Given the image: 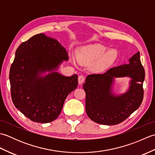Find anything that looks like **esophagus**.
Here are the masks:
<instances>
[{
  "mask_svg": "<svg viewBox=\"0 0 155 155\" xmlns=\"http://www.w3.org/2000/svg\"><path fill=\"white\" fill-rule=\"evenodd\" d=\"M78 84H81L82 83H83L84 82V81H85V78H84V77H83V76L80 75V76H78Z\"/></svg>",
  "mask_w": 155,
  "mask_h": 155,
  "instance_id": "esophagus-1",
  "label": "esophagus"
}]
</instances>
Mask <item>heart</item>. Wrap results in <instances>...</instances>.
Segmentation results:
<instances>
[{"mask_svg":"<svg viewBox=\"0 0 155 155\" xmlns=\"http://www.w3.org/2000/svg\"><path fill=\"white\" fill-rule=\"evenodd\" d=\"M77 61L80 64L89 65L94 62L93 70L101 72L108 68L116 61L117 52L115 50H108L103 45L95 44L82 47L76 54Z\"/></svg>","mask_w":155,"mask_h":155,"instance_id":"b5f03b06","label":"heart"}]
</instances>
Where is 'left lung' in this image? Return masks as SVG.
Listing matches in <instances>:
<instances>
[{
    "mask_svg": "<svg viewBox=\"0 0 155 155\" xmlns=\"http://www.w3.org/2000/svg\"><path fill=\"white\" fill-rule=\"evenodd\" d=\"M144 69L140 52L129 59V64L110 68L103 74H89L83 88L86 93V112L95 123L118 124L126 120L142 103ZM129 76L131 86L126 94L115 96L111 91L114 78Z\"/></svg>",
    "mask_w": 155,
    "mask_h": 155,
    "instance_id": "left-lung-1",
    "label": "left lung"
}]
</instances>
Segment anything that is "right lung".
<instances>
[{"label":"right lung","mask_w":155,"mask_h":155,"mask_svg":"<svg viewBox=\"0 0 155 155\" xmlns=\"http://www.w3.org/2000/svg\"><path fill=\"white\" fill-rule=\"evenodd\" d=\"M68 59L65 48L57 40L42 33L16 49L9 74L11 98L15 107L32 121L54 120L68 94L77 87V74L68 77L52 72ZM47 71L50 73L41 76Z\"/></svg>","instance_id":"add662e5"}]
</instances>
